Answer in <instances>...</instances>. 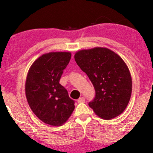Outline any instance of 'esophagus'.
<instances>
[{
    "mask_svg": "<svg viewBox=\"0 0 153 153\" xmlns=\"http://www.w3.org/2000/svg\"><path fill=\"white\" fill-rule=\"evenodd\" d=\"M77 102H78V103H83V102H85V98L84 97L79 98L78 100H77Z\"/></svg>",
    "mask_w": 153,
    "mask_h": 153,
    "instance_id": "34e87169",
    "label": "esophagus"
}]
</instances>
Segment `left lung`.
Here are the masks:
<instances>
[{
	"label": "left lung",
	"mask_w": 153,
	"mask_h": 153,
	"mask_svg": "<svg viewBox=\"0 0 153 153\" xmlns=\"http://www.w3.org/2000/svg\"><path fill=\"white\" fill-rule=\"evenodd\" d=\"M75 61L88 75L95 91L88 105L104 120L124 111L130 100L132 81L127 65L120 56L104 47L78 51Z\"/></svg>",
	"instance_id": "8db88e82"
}]
</instances>
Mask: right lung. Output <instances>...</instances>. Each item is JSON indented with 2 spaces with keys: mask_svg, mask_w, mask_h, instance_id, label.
<instances>
[{
  "mask_svg": "<svg viewBox=\"0 0 153 153\" xmlns=\"http://www.w3.org/2000/svg\"><path fill=\"white\" fill-rule=\"evenodd\" d=\"M70 52H49L39 57L29 69L26 80L27 101L34 114L46 124L63 125L74 109V101L59 83L71 59Z\"/></svg>",
  "mask_w": 153,
  "mask_h": 153,
  "instance_id": "add662e5",
  "label": "right lung"
}]
</instances>
